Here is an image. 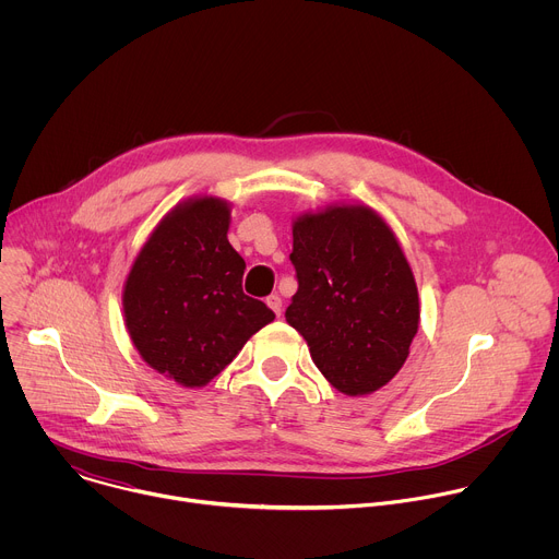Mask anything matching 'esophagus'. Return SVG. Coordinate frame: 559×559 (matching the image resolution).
I'll return each mask as SVG.
<instances>
[{
    "label": "esophagus",
    "instance_id": "esophagus-1",
    "mask_svg": "<svg viewBox=\"0 0 559 559\" xmlns=\"http://www.w3.org/2000/svg\"><path fill=\"white\" fill-rule=\"evenodd\" d=\"M267 305H270V309L276 313V316H281V311H283V298L278 296V294H272V296H267V300H265Z\"/></svg>",
    "mask_w": 559,
    "mask_h": 559
}]
</instances>
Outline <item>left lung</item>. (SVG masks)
Here are the masks:
<instances>
[{
  "mask_svg": "<svg viewBox=\"0 0 559 559\" xmlns=\"http://www.w3.org/2000/svg\"><path fill=\"white\" fill-rule=\"evenodd\" d=\"M298 289L285 311L313 365L347 395L386 384L409 356L420 302L389 225L365 205H338L294 223Z\"/></svg>",
  "mask_w": 559,
  "mask_h": 559,
  "instance_id": "left-lung-1",
  "label": "left lung"
}]
</instances>
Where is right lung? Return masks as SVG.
Here are the masks:
<instances>
[{
  "mask_svg": "<svg viewBox=\"0 0 559 559\" xmlns=\"http://www.w3.org/2000/svg\"><path fill=\"white\" fill-rule=\"evenodd\" d=\"M229 207L214 197L175 207L147 238L123 289L141 358L183 386H203L274 321L243 292L246 261L229 241Z\"/></svg>",
  "mask_w": 559,
  "mask_h": 559,
  "instance_id": "obj_1",
  "label": "right lung"
}]
</instances>
